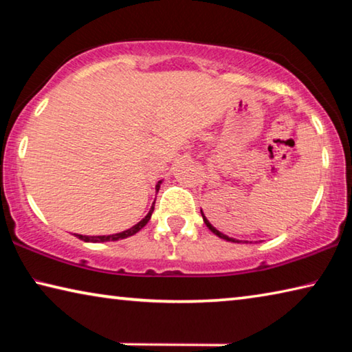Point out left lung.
Instances as JSON below:
<instances>
[{
  "mask_svg": "<svg viewBox=\"0 0 352 352\" xmlns=\"http://www.w3.org/2000/svg\"><path fill=\"white\" fill-rule=\"evenodd\" d=\"M201 212V211H200ZM201 217H204V222H205V225L208 226V228H210L211 231H212V233L214 234H216V236H219L220 237V239H225V241H228V242H237V241H234L233 239V237H228V236H226V234H223V233H220V231L219 230H216V228H214V226L210 223V222H208V219L204 216V212H201Z\"/></svg>",
  "mask_w": 352,
  "mask_h": 352,
  "instance_id": "8db88e82",
  "label": "left lung"
}]
</instances>
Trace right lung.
<instances>
[{"label": "right lung", "mask_w": 352, "mask_h": 352, "mask_svg": "<svg viewBox=\"0 0 352 352\" xmlns=\"http://www.w3.org/2000/svg\"><path fill=\"white\" fill-rule=\"evenodd\" d=\"M160 184H162V182H158V184H157V190L160 189ZM153 206H155V201H153V205H152V208H151V211L147 212V216H146L144 219L140 220V222L136 223V225H133L132 228H129V230H126V231H122V233L109 234V236H82V234H74V236L79 237V239H82L83 242H109V241L126 239V237H129V236H133V234L138 233V231L142 228V226H146V223L148 222V220H151V216H152V212H153Z\"/></svg>", "instance_id": "right-lung-1"}]
</instances>
